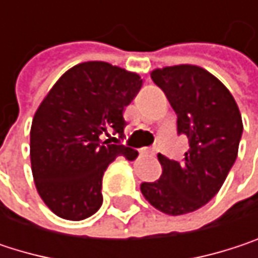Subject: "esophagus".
<instances>
[{"label": "esophagus", "mask_w": 258, "mask_h": 258, "mask_svg": "<svg viewBox=\"0 0 258 258\" xmlns=\"http://www.w3.org/2000/svg\"><path fill=\"white\" fill-rule=\"evenodd\" d=\"M140 154H145V155L154 157L157 152H155V149H154V148H143V149H140Z\"/></svg>", "instance_id": "obj_1"}]
</instances>
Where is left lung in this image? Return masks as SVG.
Wrapping results in <instances>:
<instances>
[{
    "instance_id": "1",
    "label": "left lung",
    "mask_w": 258,
    "mask_h": 258,
    "mask_svg": "<svg viewBox=\"0 0 258 258\" xmlns=\"http://www.w3.org/2000/svg\"><path fill=\"white\" fill-rule=\"evenodd\" d=\"M151 78L178 116V134L189 149L179 161L158 154L160 179L143 182V197L167 215H183L206 205L223 186L242 137V116L230 91L209 72L191 64L157 69Z\"/></svg>"
}]
</instances>
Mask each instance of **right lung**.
Segmentation results:
<instances>
[{"instance_id":"obj_1","label":"right lung","mask_w":258,"mask_h":258,"mask_svg":"<svg viewBox=\"0 0 258 258\" xmlns=\"http://www.w3.org/2000/svg\"><path fill=\"white\" fill-rule=\"evenodd\" d=\"M142 88L137 73L103 61L67 70L38 106L31 125V170L37 191L58 217L80 221L101 203V180L116 157L139 152L104 134L122 136L124 109Z\"/></svg>"}]
</instances>
